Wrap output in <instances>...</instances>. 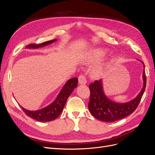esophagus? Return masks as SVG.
Masks as SVG:
<instances>
[{
    "label": "esophagus",
    "mask_w": 155,
    "mask_h": 155,
    "mask_svg": "<svg viewBox=\"0 0 155 155\" xmlns=\"http://www.w3.org/2000/svg\"><path fill=\"white\" fill-rule=\"evenodd\" d=\"M78 80H79V83L81 84V85H85V84L87 83V77L83 74L79 75V76L78 78Z\"/></svg>",
    "instance_id": "esophagus-1"
}]
</instances>
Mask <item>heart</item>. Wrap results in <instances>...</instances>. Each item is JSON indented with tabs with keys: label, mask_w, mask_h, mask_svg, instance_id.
<instances>
[{
	"label": "heart",
	"mask_w": 155,
	"mask_h": 155,
	"mask_svg": "<svg viewBox=\"0 0 155 155\" xmlns=\"http://www.w3.org/2000/svg\"><path fill=\"white\" fill-rule=\"evenodd\" d=\"M106 54V50L101 49V48H97L92 51V52L90 54V56L88 58V61L94 63L97 62L101 58H102ZM109 61H104L100 63L99 65H97L92 70V74L95 77H100L104 73L105 70L109 66Z\"/></svg>",
	"instance_id": "obj_1"
}]
</instances>
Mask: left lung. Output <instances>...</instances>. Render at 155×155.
<instances>
[{"mask_svg": "<svg viewBox=\"0 0 155 155\" xmlns=\"http://www.w3.org/2000/svg\"><path fill=\"white\" fill-rule=\"evenodd\" d=\"M143 64V63L142 62ZM143 67L144 64H143ZM143 86L134 99L125 104H118L108 99L103 91L102 81H95L89 85L91 91L88 109L96 118L106 122H112L130 115L137 109L146 87V77L143 72Z\"/></svg>", "mask_w": 155, "mask_h": 155, "instance_id": "left-lung-1", "label": "left lung"}]
</instances>
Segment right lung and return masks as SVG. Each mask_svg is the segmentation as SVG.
<instances>
[{
  "mask_svg": "<svg viewBox=\"0 0 155 155\" xmlns=\"http://www.w3.org/2000/svg\"><path fill=\"white\" fill-rule=\"evenodd\" d=\"M55 41L56 39H54L46 41L45 43L41 44H30L26 47L30 48H38L39 47H43L44 46L52 43ZM78 83V79L77 78L68 79V81L65 83V85L63 87L62 90L61 91L55 100L52 104L44 108V109L36 111L28 110L22 107H21V109L28 116L34 118L37 121L46 122V121L54 120L56 118H58L61 113L68 97L71 94L74 89L77 87Z\"/></svg>",
  "mask_w": 155,
  "mask_h": 155,
  "instance_id": "add662e5",
  "label": "right lung"
}]
</instances>
